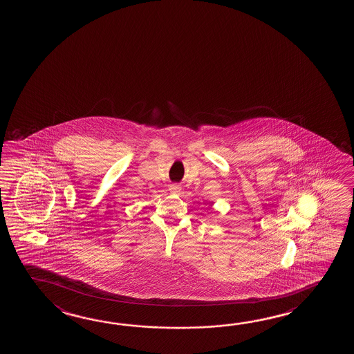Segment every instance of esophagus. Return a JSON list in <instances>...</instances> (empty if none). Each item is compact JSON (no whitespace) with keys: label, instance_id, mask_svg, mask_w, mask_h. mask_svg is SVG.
Returning <instances> with one entry per match:
<instances>
[{"label":"esophagus","instance_id":"34e87169","mask_svg":"<svg viewBox=\"0 0 354 354\" xmlns=\"http://www.w3.org/2000/svg\"><path fill=\"white\" fill-rule=\"evenodd\" d=\"M169 190L171 192H174V194H180V192H181V187H180V185H178V184H173V185H170Z\"/></svg>","mask_w":354,"mask_h":354}]
</instances>
